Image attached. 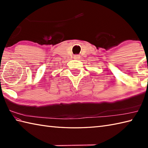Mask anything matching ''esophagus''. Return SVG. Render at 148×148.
Wrapping results in <instances>:
<instances>
[{
  "instance_id": "1",
  "label": "esophagus",
  "mask_w": 148,
  "mask_h": 148,
  "mask_svg": "<svg viewBox=\"0 0 148 148\" xmlns=\"http://www.w3.org/2000/svg\"><path fill=\"white\" fill-rule=\"evenodd\" d=\"M74 58L76 59V60H79L80 58V55H76L74 56Z\"/></svg>"
}]
</instances>
